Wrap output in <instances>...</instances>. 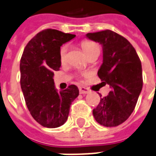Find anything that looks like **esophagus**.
I'll use <instances>...</instances> for the list:
<instances>
[{
	"label": "esophagus",
	"instance_id": "34e87169",
	"mask_svg": "<svg viewBox=\"0 0 156 156\" xmlns=\"http://www.w3.org/2000/svg\"><path fill=\"white\" fill-rule=\"evenodd\" d=\"M89 90L86 87H79V92L80 94H87L89 92Z\"/></svg>",
	"mask_w": 156,
	"mask_h": 156
}]
</instances>
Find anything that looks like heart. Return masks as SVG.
<instances>
[{
	"label": "heart",
	"mask_w": 156,
	"mask_h": 156,
	"mask_svg": "<svg viewBox=\"0 0 156 156\" xmlns=\"http://www.w3.org/2000/svg\"><path fill=\"white\" fill-rule=\"evenodd\" d=\"M81 46L83 48L84 53L88 55L91 53L93 52H98L100 53V46H98V44L96 42L91 41H88V40H85V41H82L81 43ZM67 51H68V46L67 45H64L61 46L60 51H59V59L60 61L64 63L66 59V55H67Z\"/></svg>",
	"instance_id": "heart-1"
}]
</instances>
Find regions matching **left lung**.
I'll return each instance as SVG.
<instances>
[{
	"instance_id": "left-lung-1",
	"label": "left lung",
	"mask_w": 156,
	"mask_h": 156,
	"mask_svg": "<svg viewBox=\"0 0 156 156\" xmlns=\"http://www.w3.org/2000/svg\"><path fill=\"white\" fill-rule=\"evenodd\" d=\"M86 37L102 46L103 62L97 74L101 83L111 88L108 96L101 98L93 116L101 125L116 127L128 119L141 93V60L132 44L113 31L90 33Z\"/></svg>"
}]
</instances>
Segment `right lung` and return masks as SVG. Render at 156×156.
I'll return each instance as SVG.
<instances>
[{
    "label": "right lung",
    "mask_w": 156,
    "mask_h": 156,
    "mask_svg": "<svg viewBox=\"0 0 156 156\" xmlns=\"http://www.w3.org/2000/svg\"><path fill=\"white\" fill-rule=\"evenodd\" d=\"M75 35L55 29H46L28 41L20 59V85L31 115L46 128L63 125L68 119L70 105L79 90L70 85L63 91L55 87L54 71L61 65L60 46Z\"/></svg>",
    "instance_id": "1"
}]
</instances>
